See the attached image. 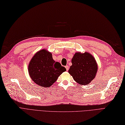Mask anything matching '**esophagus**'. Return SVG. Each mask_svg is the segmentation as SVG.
I'll use <instances>...</instances> for the list:
<instances>
[{
	"label": "esophagus",
	"mask_w": 125,
	"mask_h": 125,
	"mask_svg": "<svg viewBox=\"0 0 125 125\" xmlns=\"http://www.w3.org/2000/svg\"><path fill=\"white\" fill-rule=\"evenodd\" d=\"M65 68H66V71H67L68 70H69V67H68V65H66V66H65Z\"/></svg>",
	"instance_id": "1"
}]
</instances>
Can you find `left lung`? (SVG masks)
<instances>
[{
  "instance_id": "obj_1",
  "label": "left lung",
  "mask_w": 125,
  "mask_h": 125,
  "mask_svg": "<svg viewBox=\"0 0 125 125\" xmlns=\"http://www.w3.org/2000/svg\"><path fill=\"white\" fill-rule=\"evenodd\" d=\"M72 63L68 73L78 83L88 84L95 78L98 71L97 63L89 52H76L72 59Z\"/></svg>"
}]
</instances>
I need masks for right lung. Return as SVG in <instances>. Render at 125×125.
I'll return each instance as SVG.
<instances>
[{
    "mask_svg": "<svg viewBox=\"0 0 125 125\" xmlns=\"http://www.w3.org/2000/svg\"><path fill=\"white\" fill-rule=\"evenodd\" d=\"M28 71L36 84L47 88L52 86L66 68L54 61L51 52L43 49L36 52L31 58Z\"/></svg>",
    "mask_w": 125,
    "mask_h": 125,
    "instance_id": "add662e5",
    "label": "right lung"
}]
</instances>
